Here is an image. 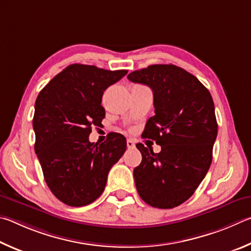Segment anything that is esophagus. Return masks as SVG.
Returning <instances> with one entry per match:
<instances>
[{"mask_svg":"<svg viewBox=\"0 0 251 251\" xmlns=\"http://www.w3.org/2000/svg\"><path fill=\"white\" fill-rule=\"evenodd\" d=\"M126 147H128V149H134L135 143L132 141V140H126Z\"/></svg>","mask_w":251,"mask_h":251,"instance_id":"esophagus-1","label":"esophagus"}]
</instances>
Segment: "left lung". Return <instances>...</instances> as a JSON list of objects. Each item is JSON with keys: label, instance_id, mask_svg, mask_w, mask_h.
Segmentation results:
<instances>
[{"label": "left lung", "instance_id": "left-lung-1", "mask_svg": "<svg viewBox=\"0 0 251 251\" xmlns=\"http://www.w3.org/2000/svg\"><path fill=\"white\" fill-rule=\"evenodd\" d=\"M128 79L153 91L155 114L142 137L161 146L154 153L137 144L142 154L133 171L137 191L153 207H176L194 194L212 164L217 137L213 98L199 79L175 65H151Z\"/></svg>", "mask_w": 251, "mask_h": 251}]
</instances>
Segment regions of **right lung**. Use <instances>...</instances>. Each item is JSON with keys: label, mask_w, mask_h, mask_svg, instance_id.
<instances>
[{"label": "right lung", "mask_w": 251, "mask_h": 251, "mask_svg": "<svg viewBox=\"0 0 251 251\" xmlns=\"http://www.w3.org/2000/svg\"><path fill=\"white\" fill-rule=\"evenodd\" d=\"M126 73L73 64L39 92L33 118L35 152L47 186L66 205L80 207L98 199L110 169L126 151L120 133L100 144L89 142V134L104 118L103 91Z\"/></svg>", "instance_id": "add662e5"}]
</instances>
